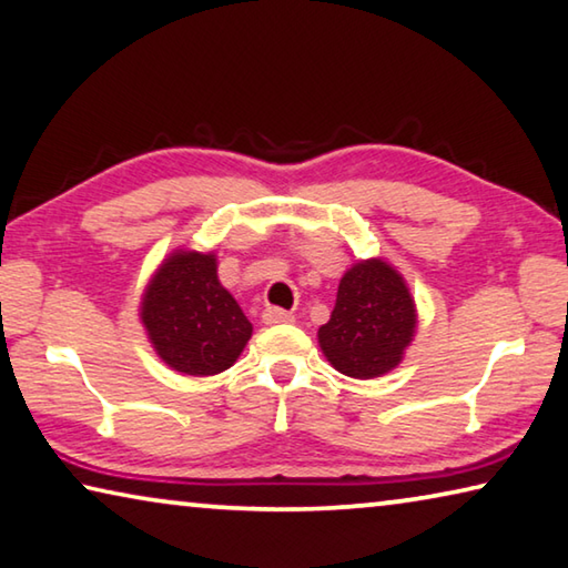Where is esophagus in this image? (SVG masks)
Here are the masks:
<instances>
[{
  "label": "esophagus",
  "mask_w": 568,
  "mask_h": 568,
  "mask_svg": "<svg viewBox=\"0 0 568 568\" xmlns=\"http://www.w3.org/2000/svg\"><path fill=\"white\" fill-rule=\"evenodd\" d=\"M293 315L283 311V307H265L263 311V323L265 325H281V323H291Z\"/></svg>",
  "instance_id": "34e87169"
}]
</instances>
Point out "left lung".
I'll return each instance as SVG.
<instances>
[{"label": "left lung", "instance_id": "left-lung-1", "mask_svg": "<svg viewBox=\"0 0 568 568\" xmlns=\"http://www.w3.org/2000/svg\"><path fill=\"white\" fill-rule=\"evenodd\" d=\"M416 333V305L403 277L383 261H363L341 277L318 343L335 371L378 378L396 368Z\"/></svg>", "mask_w": 568, "mask_h": 568}]
</instances>
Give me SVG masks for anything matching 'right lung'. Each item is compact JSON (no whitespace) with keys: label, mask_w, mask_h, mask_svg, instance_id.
Here are the masks:
<instances>
[{"label":"right lung","mask_w":568,"mask_h":568,"mask_svg":"<svg viewBox=\"0 0 568 568\" xmlns=\"http://www.w3.org/2000/svg\"><path fill=\"white\" fill-rule=\"evenodd\" d=\"M140 318L160 358L185 376L227 371L253 335L235 297L217 281L213 253L168 257L148 285Z\"/></svg>","instance_id":"obj_1"}]
</instances>
